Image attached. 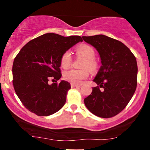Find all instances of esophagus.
I'll return each mask as SVG.
<instances>
[{
  "label": "esophagus",
  "mask_w": 150,
  "mask_h": 150,
  "mask_svg": "<svg viewBox=\"0 0 150 150\" xmlns=\"http://www.w3.org/2000/svg\"><path fill=\"white\" fill-rule=\"evenodd\" d=\"M81 87V85H77V84H74V83H71V87Z\"/></svg>",
  "instance_id": "34e87169"
}]
</instances>
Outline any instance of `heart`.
I'll use <instances>...</instances> for the list:
<instances>
[{"label":"heart","mask_w":150,"mask_h":150,"mask_svg":"<svg viewBox=\"0 0 150 150\" xmlns=\"http://www.w3.org/2000/svg\"><path fill=\"white\" fill-rule=\"evenodd\" d=\"M76 52L79 56L85 59L82 65L84 69L75 70L70 69L64 72L63 77L65 80L74 84H80L84 80L89 76V70L91 72H94L97 68V64L94 60V51L92 47L86 44L79 46L76 49ZM72 61L71 55L69 51H66L63 54L61 58L62 67L67 68L70 65Z\"/></svg>","instance_id":"1"}]
</instances>
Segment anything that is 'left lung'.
Returning a JSON list of instances; mask_svg holds the SVG:
<instances>
[{
    "instance_id": "1",
    "label": "left lung",
    "mask_w": 150,
    "mask_h": 150,
    "mask_svg": "<svg viewBox=\"0 0 150 150\" xmlns=\"http://www.w3.org/2000/svg\"><path fill=\"white\" fill-rule=\"evenodd\" d=\"M82 39L95 48L101 63L93 80L98 86L93 87L84 102L95 116L111 118L124 109L135 92L137 61L124 44L107 36L99 34Z\"/></svg>"
}]
</instances>
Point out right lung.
Instances as JSON below:
<instances>
[{"label": "right lung", "mask_w": 150, "mask_h": 150, "mask_svg": "<svg viewBox=\"0 0 150 150\" xmlns=\"http://www.w3.org/2000/svg\"><path fill=\"white\" fill-rule=\"evenodd\" d=\"M82 42L80 36L63 37L46 33L26 44L13 65V83L17 95L29 111L37 116H50L64 106L71 88L61 77V58L72 46Z\"/></svg>", "instance_id": "right-lung-1"}]
</instances>
